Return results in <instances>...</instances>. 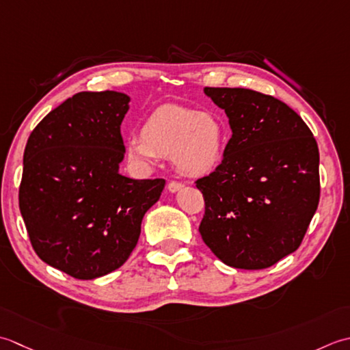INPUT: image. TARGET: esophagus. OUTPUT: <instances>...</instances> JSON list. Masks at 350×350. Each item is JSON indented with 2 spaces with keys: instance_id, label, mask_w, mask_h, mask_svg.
Listing matches in <instances>:
<instances>
[{
  "instance_id": "34e87169",
  "label": "esophagus",
  "mask_w": 350,
  "mask_h": 350,
  "mask_svg": "<svg viewBox=\"0 0 350 350\" xmlns=\"http://www.w3.org/2000/svg\"><path fill=\"white\" fill-rule=\"evenodd\" d=\"M183 187H184V184L180 183V181H170L167 184V189H169V191H172V193H175V191H178V190L183 189Z\"/></svg>"
}]
</instances>
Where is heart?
<instances>
[{
	"label": "heart",
	"mask_w": 350,
	"mask_h": 350,
	"mask_svg": "<svg viewBox=\"0 0 350 350\" xmlns=\"http://www.w3.org/2000/svg\"><path fill=\"white\" fill-rule=\"evenodd\" d=\"M224 145V126L215 115L163 105L146 119L142 137L128 139L126 155L144 167L166 157L185 175H204L222 160Z\"/></svg>",
	"instance_id": "1"
}]
</instances>
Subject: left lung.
Masks as SVG:
<instances>
[{
	"label": "left lung",
	"mask_w": 350,
	"mask_h": 350,
	"mask_svg": "<svg viewBox=\"0 0 350 350\" xmlns=\"http://www.w3.org/2000/svg\"><path fill=\"white\" fill-rule=\"evenodd\" d=\"M230 118L224 160L196 180L204 243L235 269L273 266L301 246L319 205V148L290 107L241 88H205Z\"/></svg>",
	"instance_id": "1"
}]
</instances>
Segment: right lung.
Listing matches in <instances>:
<instances>
[{
	"label": "right lung",
	"instance_id": "1",
	"mask_svg": "<svg viewBox=\"0 0 350 350\" xmlns=\"http://www.w3.org/2000/svg\"><path fill=\"white\" fill-rule=\"evenodd\" d=\"M128 101L113 90L80 92L49 111L27 140L19 210L28 237L42 261L77 280L124 265L165 187L163 178L119 174Z\"/></svg>",
	"mask_w": 350,
	"mask_h": 350
}]
</instances>
